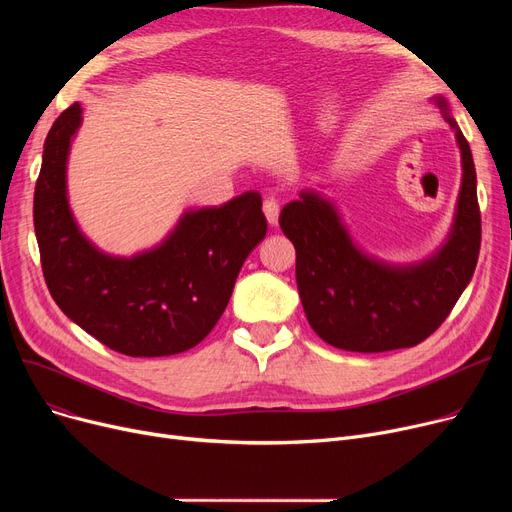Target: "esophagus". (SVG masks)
<instances>
[{"mask_svg": "<svg viewBox=\"0 0 512 512\" xmlns=\"http://www.w3.org/2000/svg\"><path fill=\"white\" fill-rule=\"evenodd\" d=\"M263 213H265V220L270 222V226H278L280 205H278L276 199H265V203H263Z\"/></svg>", "mask_w": 512, "mask_h": 512, "instance_id": "obj_1", "label": "esophagus"}]
</instances>
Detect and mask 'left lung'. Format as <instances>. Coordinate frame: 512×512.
<instances>
[{
    "label": "left lung",
    "mask_w": 512,
    "mask_h": 512,
    "mask_svg": "<svg viewBox=\"0 0 512 512\" xmlns=\"http://www.w3.org/2000/svg\"><path fill=\"white\" fill-rule=\"evenodd\" d=\"M461 151V188L450 232L421 261L390 263L365 253L332 199L305 188L284 205L280 228L297 249V286L315 334L353 353L409 348L434 334L473 278L481 218L467 139L444 97L432 99Z\"/></svg>",
    "instance_id": "left-lung-1"
}]
</instances>
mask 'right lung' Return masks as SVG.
<instances>
[{"label": "right lung", "instance_id": "add662e5", "mask_svg": "<svg viewBox=\"0 0 512 512\" xmlns=\"http://www.w3.org/2000/svg\"><path fill=\"white\" fill-rule=\"evenodd\" d=\"M83 107L53 122L35 186V234L53 301L87 334L128 357H170L218 324L267 222L257 191L220 207L186 209L155 247L101 251L80 230L68 201V157Z\"/></svg>", "mask_w": 512, "mask_h": 512}]
</instances>
